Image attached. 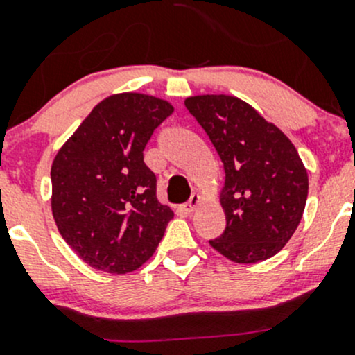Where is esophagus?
Masks as SVG:
<instances>
[{"instance_id":"esophagus-1","label":"esophagus","mask_w":355,"mask_h":355,"mask_svg":"<svg viewBox=\"0 0 355 355\" xmlns=\"http://www.w3.org/2000/svg\"><path fill=\"white\" fill-rule=\"evenodd\" d=\"M200 204V196L199 194H192V198L189 199V202L184 206V211L187 214H192L196 211V207H198Z\"/></svg>"}]
</instances>
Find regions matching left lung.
I'll use <instances>...</instances> for the list:
<instances>
[{
	"label": "left lung",
	"instance_id": "1",
	"mask_svg": "<svg viewBox=\"0 0 355 355\" xmlns=\"http://www.w3.org/2000/svg\"><path fill=\"white\" fill-rule=\"evenodd\" d=\"M225 168L220 204L227 227L209 241L239 264L268 259L284 249L302 220L309 178L292 141L249 103L227 94L185 99Z\"/></svg>",
	"mask_w": 355,
	"mask_h": 355
}]
</instances>
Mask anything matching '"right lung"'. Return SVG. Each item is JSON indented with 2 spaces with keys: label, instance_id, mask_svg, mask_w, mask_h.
Here are the masks:
<instances>
[{
  "label": "right lung",
  "instance_id": "1",
  "mask_svg": "<svg viewBox=\"0 0 355 355\" xmlns=\"http://www.w3.org/2000/svg\"><path fill=\"white\" fill-rule=\"evenodd\" d=\"M173 106L120 92L92 108L51 164V211L60 234L96 270L125 275L155 254L173 211L156 198L144 148Z\"/></svg>",
  "mask_w": 355,
  "mask_h": 355
}]
</instances>
